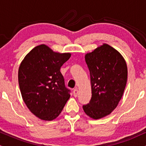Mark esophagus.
<instances>
[{"mask_svg": "<svg viewBox=\"0 0 146 146\" xmlns=\"http://www.w3.org/2000/svg\"><path fill=\"white\" fill-rule=\"evenodd\" d=\"M78 88H75L74 90H73V95L76 97V96H78Z\"/></svg>", "mask_w": 146, "mask_h": 146, "instance_id": "1", "label": "esophagus"}]
</instances>
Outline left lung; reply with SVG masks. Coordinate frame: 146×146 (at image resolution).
Segmentation results:
<instances>
[{"label":"left lung","mask_w":146,"mask_h":146,"mask_svg":"<svg viewBox=\"0 0 146 146\" xmlns=\"http://www.w3.org/2000/svg\"><path fill=\"white\" fill-rule=\"evenodd\" d=\"M90 71L92 98L83 106L87 115L98 120L116 108L127 82V65L118 51L107 43L85 55Z\"/></svg>","instance_id":"obj_1"}]
</instances>
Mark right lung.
Returning a JSON list of instances; mask_svg holds the SVG:
<instances>
[{
  "instance_id": "right-lung-1",
  "label": "right lung",
  "mask_w": 146,
  "mask_h": 146,
  "mask_svg": "<svg viewBox=\"0 0 146 146\" xmlns=\"http://www.w3.org/2000/svg\"><path fill=\"white\" fill-rule=\"evenodd\" d=\"M71 56L41 44L30 51L21 62L18 82L22 99L31 113L42 120L56 119L70 98L60 69Z\"/></svg>"
}]
</instances>
